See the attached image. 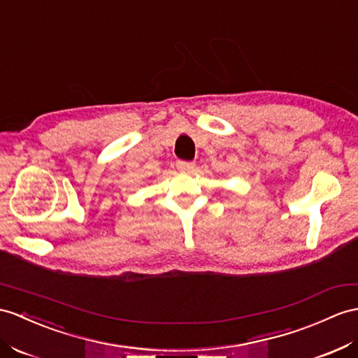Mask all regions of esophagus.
I'll return each instance as SVG.
<instances>
[{"instance_id":"34e87169","label":"esophagus","mask_w":358,"mask_h":358,"mask_svg":"<svg viewBox=\"0 0 358 358\" xmlns=\"http://www.w3.org/2000/svg\"><path fill=\"white\" fill-rule=\"evenodd\" d=\"M176 167H178V170H179V171H182V173H193V171H194V169H196V165H194L193 162L179 161V162L176 164Z\"/></svg>"}]
</instances>
